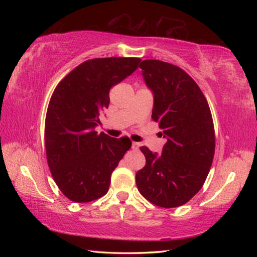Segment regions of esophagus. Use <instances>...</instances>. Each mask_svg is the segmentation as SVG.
Returning a JSON list of instances; mask_svg holds the SVG:
<instances>
[{
    "instance_id": "1",
    "label": "esophagus",
    "mask_w": 257,
    "mask_h": 257,
    "mask_svg": "<svg viewBox=\"0 0 257 257\" xmlns=\"http://www.w3.org/2000/svg\"><path fill=\"white\" fill-rule=\"evenodd\" d=\"M132 148H133L134 150H138V149H139V144H138V143H133Z\"/></svg>"
}]
</instances>
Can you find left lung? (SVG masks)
Masks as SVG:
<instances>
[{"label": "left lung", "mask_w": 257, "mask_h": 257, "mask_svg": "<svg viewBox=\"0 0 257 257\" xmlns=\"http://www.w3.org/2000/svg\"><path fill=\"white\" fill-rule=\"evenodd\" d=\"M139 67L154 94L151 117L167 143L161 155L141 147L146 166L136 173V183L151 203L177 207L199 192L212 166L215 135L210 107L180 67L157 59H146Z\"/></svg>", "instance_id": "obj_1"}]
</instances>
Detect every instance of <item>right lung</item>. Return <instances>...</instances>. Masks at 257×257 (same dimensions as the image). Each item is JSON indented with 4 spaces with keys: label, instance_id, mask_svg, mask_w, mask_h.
I'll return each mask as SVG.
<instances>
[{
    "label": "right lung",
    "instance_id": "right-lung-1",
    "mask_svg": "<svg viewBox=\"0 0 257 257\" xmlns=\"http://www.w3.org/2000/svg\"><path fill=\"white\" fill-rule=\"evenodd\" d=\"M136 57L86 61L54 90L45 119L47 163L54 181L70 201L84 203L108 192L112 171L132 147L127 137L95 132L109 106V90L138 68Z\"/></svg>",
    "mask_w": 257,
    "mask_h": 257
}]
</instances>
